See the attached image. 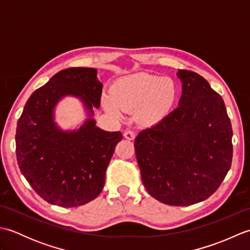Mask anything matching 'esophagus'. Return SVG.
Returning <instances> with one entry per match:
<instances>
[{"instance_id": "obj_1", "label": "esophagus", "mask_w": 250, "mask_h": 250, "mask_svg": "<svg viewBox=\"0 0 250 250\" xmlns=\"http://www.w3.org/2000/svg\"><path fill=\"white\" fill-rule=\"evenodd\" d=\"M124 136L125 137L126 140H129V141H132V140H134V137H135V133L133 131H131V130H126L125 133H124Z\"/></svg>"}]
</instances>
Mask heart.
<instances>
[{"label": "heart", "instance_id": "b5f03b06", "mask_svg": "<svg viewBox=\"0 0 250 250\" xmlns=\"http://www.w3.org/2000/svg\"><path fill=\"white\" fill-rule=\"evenodd\" d=\"M178 97L176 82L148 73H135L117 79L110 87V97L103 95L102 105L110 115L120 117L121 109L135 111L144 125H155L172 110Z\"/></svg>", "mask_w": 250, "mask_h": 250}]
</instances>
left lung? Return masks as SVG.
<instances>
[{
	"instance_id": "obj_1",
	"label": "left lung",
	"mask_w": 250,
	"mask_h": 250,
	"mask_svg": "<svg viewBox=\"0 0 250 250\" xmlns=\"http://www.w3.org/2000/svg\"><path fill=\"white\" fill-rule=\"evenodd\" d=\"M182 97L134 141L142 182L156 200L188 206L219 188L232 163V125L220 95L198 73L178 70Z\"/></svg>"
}]
</instances>
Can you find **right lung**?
<instances>
[{"label": "right lung", "mask_w": 250, "mask_h": 250, "mask_svg": "<svg viewBox=\"0 0 250 250\" xmlns=\"http://www.w3.org/2000/svg\"><path fill=\"white\" fill-rule=\"evenodd\" d=\"M91 67L58 72L26 101L16 130V155L21 173L35 192L50 204L81 206L94 200L122 140L121 132L98 128L92 118L103 84ZM66 95L82 100L89 118L77 130L63 131L54 122V107Z\"/></svg>", "instance_id": "obj_1"}]
</instances>
